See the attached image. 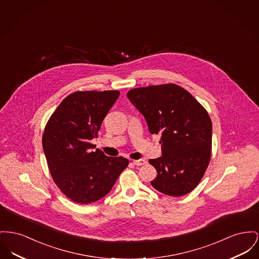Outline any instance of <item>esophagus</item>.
<instances>
[{"instance_id":"esophagus-1","label":"esophagus","mask_w":259,"mask_h":259,"mask_svg":"<svg viewBox=\"0 0 259 259\" xmlns=\"http://www.w3.org/2000/svg\"><path fill=\"white\" fill-rule=\"evenodd\" d=\"M133 164L136 166H142L147 164V160L145 159H139V160H133Z\"/></svg>"}]
</instances>
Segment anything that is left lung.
<instances>
[{
    "mask_svg": "<svg viewBox=\"0 0 259 259\" xmlns=\"http://www.w3.org/2000/svg\"><path fill=\"white\" fill-rule=\"evenodd\" d=\"M131 103L145 116L151 134L160 135L162 156L150 159L158 192L182 197L200 182L211 157L212 123L198 101L176 84L131 89Z\"/></svg>",
    "mask_w": 259,
    "mask_h": 259,
    "instance_id": "obj_1",
    "label": "left lung"
}]
</instances>
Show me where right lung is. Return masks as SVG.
<instances>
[{
  "instance_id": "add662e5",
  "label": "right lung",
  "mask_w": 259,
  "mask_h": 259,
  "mask_svg": "<svg viewBox=\"0 0 259 259\" xmlns=\"http://www.w3.org/2000/svg\"><path fill=\"white\" fill-rule=\"evenodd\" d=\"M120 93L76 91L68 95L47 122L42 138L54 182L72 201L88 204L107 195L129 160L92 152V139Z\"/></svg>"
}]
</instances>
